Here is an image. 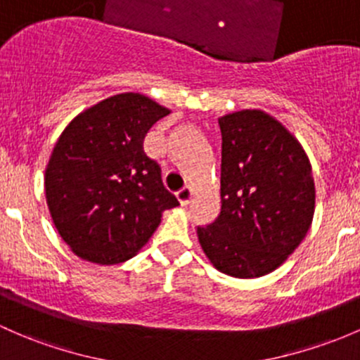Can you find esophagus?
Listing matches in <instances>:
<instances>
[{"instance_id": "obj_1", "label": "esophagus", "mask_w": 360, "mask_h": 360, "mask_svg": "<svg viewBox=\"0 0 360 360\" xmlns=\"http://www.w3.org/2000/svg\"><path fill=\"white\" fill-rule=\"evenodd\" d=\"M177 200H179L181 205H188L191 202V196H193V190L190 186H184L183 190H179L176 193Z\"/></svg>"}]
</instances>
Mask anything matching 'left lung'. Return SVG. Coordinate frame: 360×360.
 <instances>
[{
  "label": "left lung",
  "instance_id": "8db88e82",
  "mask_svg": "<svg viewBox=\"0 0 360 360\" xmlns=\"http://www.w3.org/2000/svg\"><path fill=\"white\" fill-rule=\"evenodd\" d=\"M221 214L196 229L217 271L240 279L278 269L302 243L316 207L312 167L300 141L262 110L219 117Z\"/></svg>",
  "mask_w": 360,
  "mask_h": 360
}]
</instances>
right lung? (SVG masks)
I'll return each mask as SVG.
<instances>
[{"label":"right lung","mask_w":360,"mask_h":360,"mask_svg":"<svg viewBox=\"0 0 360 360\" xmlns=\"http://www.w3.org/2000/svg\"><path fill=\"white\" fill-rule=\"evenodd\" d=\"M169 108L120 93L70 120L51 151L44 191L53 224L82 260L113 266L141 250L179 205L160 165L143 150L146 132Z\"/></svg>","instance_id":"obj_1"}]
</instances>
